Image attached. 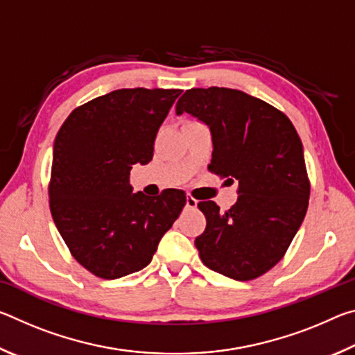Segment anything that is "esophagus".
<instances>
[{"label":"esophagus","instance_id":"esophagus-1","mask_svg":"<svg viewBox=\"0 0 355 355\" xmlns=\"http://www.w3.org/2000/svg\"><path fill=\"white\" fill-rule=\"evenodd\" d=\"M186 207H188V208H196L197 207V200L189 194L186 196Z\"/></svg>","mask_w":355,"mask_h":355}]
</instances>
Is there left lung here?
<instances>
[{"label":"left lung","instance_id":"obj_1","mask_svg":"<svg viewBox=\"0 0 355 355\" xmlns=\"http://www.w3.org/2000/svg\"><path fill=\"white\" fill-rule=\"evenodd\" d=\"M175 111L207 125L208 169L238 184V200L225 213L213 200L199 203L207 218L196 238L203 264L233 280L260 277L280 261L307 213L310 183L296 128L284 112L236 89H189Z\"/></svg>","mask_w":355,"mask_h":355}]
</instances>
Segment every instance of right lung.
Masks as SVG:
<instances>
[{
    "instance_id": "obj_1",
    "label": "right lung",
    "mask_w": 355,
    "mask_h": 355,
    "mask_svg": "<svg viewBox=\"0 0 355 355\" xmlns=\"http://www.w3.org/2000/svg\"><path fill=\"white\" fill-rule=\"evenodd\" d=\"M180 89H119L70 114L53 146L50 209L75 260L101 279L152 261L186 194L133 192L130 171L153 158L161 123Z\"/></svg>"
}]
</instances>
